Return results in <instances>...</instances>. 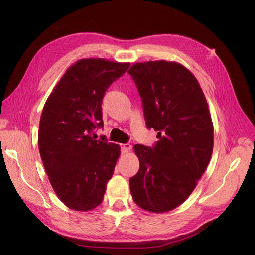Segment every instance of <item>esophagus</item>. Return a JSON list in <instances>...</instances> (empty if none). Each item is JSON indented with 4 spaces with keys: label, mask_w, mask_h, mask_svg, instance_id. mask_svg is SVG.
Segmentation results:
<instances>
[{
    "label": "esophagus",
    "mask_w": 255,
    "mask_h": 255,
    "mask_svg": "<svg viewBox=\"0 0 255 255\" xmlns=\"http://www.w3.org/2000/svg\"><path fill=\"white\" fill-rule=\"evenodd\" d=\"M132 149V145L130 143H121V151L123 154L130 152Z\"/></svg>",
    "instance_id": "1"
}]
</instances>
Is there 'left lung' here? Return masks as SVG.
<instances>
[{
    "label": "left lung",
    "instance_id": "1",
    "mask_svg": "<svg viewBox=\"0 0 255 255\" xmlns=\"http://www.w3.org/2000/svg\"><path fill=\"white\" fill-rule=\"evenodd\" d=\"M128 73L142 100L149 129L158 131L154 148L133 146L139 170L129 181L134 203L152 213L182 205L210 162L214 128L205 94L180 63L139 62Z\"/></svg>",
    "mask_w": 255,
    "mask_h": 255
}]
</instances>
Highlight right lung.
<instances>
[{"label": "right lung", "mask_w": 255, "mask_h": 255, "mask_svg": "<svg viewBox=\"0 0 255 255\" xmlns=\"http://www.w3.org/2000/svg\"><path fill=\"white\" fill-rule=\"evenodd\" d=\"M130 63L82 59L66 70L40 117L38 146L50 185L69 209L86 212L99 206L121 154L120 145L96 139L102 127L106 89Z\"/></svg>", "instance_id": "1"}]
</instances>
